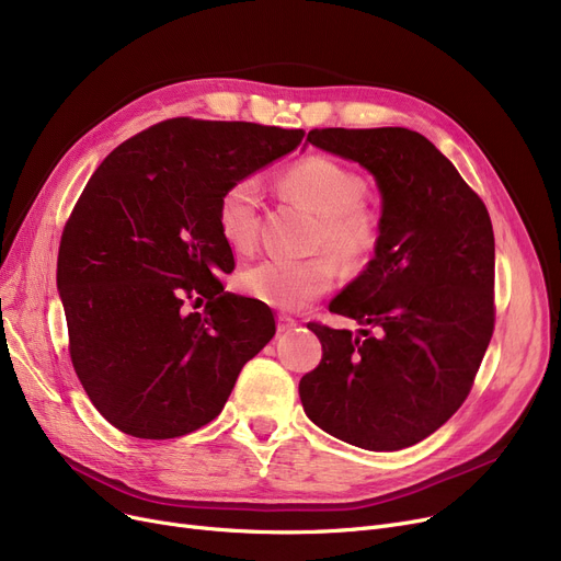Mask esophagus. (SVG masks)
I'll list each match as a JSON object with an SVG mask.
<instances>
[{
  "mask_svg": "<svg viewBox=\"0 0 561 561\" xmlns=\"http://www.w3.org/2000/svg\"><path fill=\"white\" fill-rule=\"evenodd\" d=\"M298 323H296V319H290V316H286V313H279L277 316V332L282 334V332H288V330H294Z\"/></svg>",
  "mask_w": 561,
  "mask_h": 561,
  "instance_id": "obj_1",
  "label": "esophagus"
}]
</instances>
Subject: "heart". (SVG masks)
<instances>
[{
  "label": "heart",
  "instance_id": "heart-1",
  "mask_svg": "<svg viewBox=\"0 0 561 561\" xmlns=\"http://www.w3.org/2000/svg\"><path fill=\"white\" fill-rule=\"evenodd\" d=\"M284 187L319 215L311 250L330 252L339 263L359 267L369 263L380 245V222L364 206L367 185L341 162L309 156L288 169ZM261 185L256 176H238L217 199L215 220L220 236L236 252H250L259 238ZM328 254L302 261L263 259L238 275L242 294L277 309H302L323 298L336 282V265Z\"/></svg>",
  "mask_w": 561,
  "mask_h": 561
}]
</instances>
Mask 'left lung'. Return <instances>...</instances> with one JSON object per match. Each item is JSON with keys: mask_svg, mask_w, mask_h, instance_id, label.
Segmentation results:
<instances>
[{"mask_svg": "<svg viewBox=\"0 0 561 561\" xmlns=\"http://www.w3.org/2000/svg\"><path fill=\"white\" fill-rule=\"evenodd\" d=\"M307 141L371 172L382 215L376 256L330 302V311L378 334L309 323L323 357L300 380L302 408L316 426L348 445L412 447L468 399L491 344V215L415 130L316 128Z\"/></svg>", "mask_w": 561, "mask_h": 561, "instance_id": "obj_1", "label": "left lung"}]
</instances>
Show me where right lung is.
Masks as SVG:
<instances>
[{
    "label": "right lung",
    "instance_id": "obj_1",
    "mask_svg": "<svg viewBox=\"0 0 561 561\" xmlns=\"http://www.w3.org/2000/svg\"><path fill=\"white\" fill-rule=\"evenodd\" d=\"M302 137L167 118L118 144L89 179L61 233L57 288L72 367L114 428L169 440L206 426L275 336L271 307L225 290L233 252L215 208L229 181Z\"/></svg>",
    "mask_w": 561,
    "mask_h": 561
}]
</instances>
